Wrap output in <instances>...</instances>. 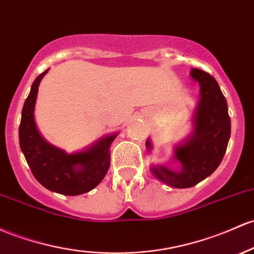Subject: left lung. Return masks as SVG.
<instances>
[{
	"label": "left lung",
	"instance_id": "8db88e82",
	"mask_svg": "<svg viewBox=\"0 0 254 254\" xmlns=\"http://www.w3.org/2000/svg\"><path fill=\"white\" fill-rule=\"evenodd\" d=\"M190 77L200 85V99L193 116V131L175 144L172 161L180 169L158 164L150 166L153 176L174 188H190L204 181L219 166L230 138V118L227 100L214 78L207 72L191 68ZM146 148L150 152L149 138Z\"/></svg>",
	"mask_w": 254,
	"mask_h": 254
}]
</instances>
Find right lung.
Instances as JSON below:
<instances>
[{"mask_svg":"<svg viewBox=\"0 0 254 254\" xmlns=\"http://www.w3.org/2000/svg\"><path fill=\"white\" fill-rule=\"evenodd\" d=\"M44 71L32 83L19 127V143L33 176L50 191L63 195L84 194L104 180L111 164L110 147L118 132L99 138L86 148L67 153L49 143L38 131L35 105Z\"/></svg>","mask_w":254,"mask_h":254,"instance_id":"obj_1","label":"right lung"}]
</instances>
